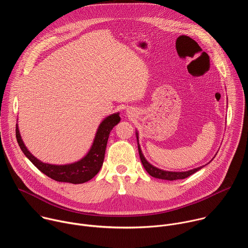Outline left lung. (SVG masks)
<instances>
[{
	"mask_svg": "<svg viewBox=\"0 0 248 248\" xmlns=\"http://www.w3.org/2000/svg\"><path fill=\"white\" fill-rule=\"evenodd\" d=\"M136 135H138L136 133ZM137 141H138V136H137ZM138 152H139V155H140V159H141V162L143 164L144 169L146 170V171L153 177L155 178H158V179H163V180H177V179H184V178H187L189 177L190 175L194 174L195 172H197L198 170H200L201 169H202L203 167H201V168H197L195 170H189V171H184V172H172V171H166V170H161L159 169H156L155 167H153L151 163H149L146 158L144 157L142 152H141V149H140V146L138 144Z\"/></svg>",
	"mask_w": 248,
	"mask_h": 248,
	"instance_id": "1",
	"label": "left lung"
}]
</instances>
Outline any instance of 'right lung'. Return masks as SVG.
Masks as SVG:
<instances>
[{"instance_id": "1", "label": "right lung", "mask_w": 248, "mask_h": 248, "mask_svg": "<svg viewBox=\"0 0 248 248\" xmlns=\"http://www.w3.org/2000/svg\"><path fill=\"white\" fill-rule=\"evenodd\" d=\"M121 118L119 113L107 117L100 124L93 144L87 155L77 162L65 164V166H54V164L45 163L35 157L25 147L21 139L17 124L16 128V135L18 145L24 155L44 174L58 182L81 184L93 179L99 172L103 164L109 134L113 127L119 124Z\"/></svg>"}]
</instances>
